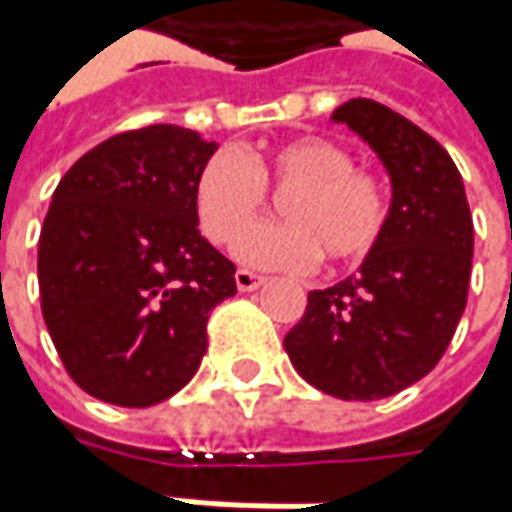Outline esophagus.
<instances>
[{"mask_svg": "<svg viewBox=\"0 0 512 512\" xmlns=\"http://www.w3.org/2000/svg\"><path fill=\"white\" fill-rule=\"evenodd\" d=\"M263 274H255V272H249V269H238L235 272V283H238V289L240 291H255L257 286H263Z\"/></svg>", "mask_w": 512, "mask_h": 512, "instance_id": "obj_1", "label": "esophagus"}]
</instances>
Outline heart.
Instances as JSON below:
<instances>
[{"mask_svg": "<svg viewBox=\"0 0 512 512\" xmlns=\"http://www.w3.org/2000/svg\"><path fill=\"white\" fill-rule=\"evenodd\" d=\"M266 194L281 196V221L244 233ZM192 203L215 246L244 233L238 257L257 269H306L317 257L357 260L374 249L391 209L377 172L357 167L343 144L323 135H297L246 155L215 152L195 178Z\"/></svg>", "mask_w": 512, "mask_h": 512, "instance_id": "1", "label": "heart"}]
</instances>
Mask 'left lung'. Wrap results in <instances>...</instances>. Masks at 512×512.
<instances>
[{"label":"left lung","mask_w":512,"mask_h":512,"mask_svg":"<svg viewBox=\"0 0 512 512\" xmlns=\"http://www.w3.org/2000/svg\"><path fill=\"white\" fill-rule=\"evenodd\" d=\"M385 164L394 201L360 272L311 291L286 334L297 374L337 399H385L431 374L465 311L473 218L445 147L371 98L337 107Z\"/></svg>","instance_id":"1"}]
</instances>
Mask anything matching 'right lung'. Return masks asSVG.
Masks as SVG:
<instances>
[{
  "mask_svg": "<svg viewBox=\"0 0 512 512\" xmlns=\"http://www.w3.org/2000/svg\"><path fill=\"white\" fill-rule=\"evenodd\" d=\"M215 150L195 130L152 124L101 141L56 186L39 235L42 314L90 397L150 408L195 377L206 320L238 291L192 203Z\"/></svg>",
  "mask_w": 512,
  "mask_h": 512,
  "instance_id": "1",
  "label": "right lung"
}]
</instances>
